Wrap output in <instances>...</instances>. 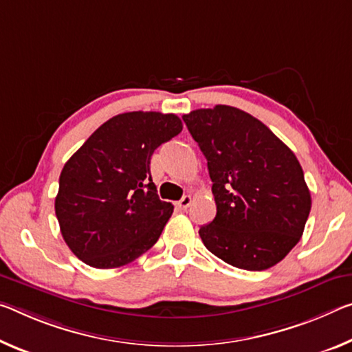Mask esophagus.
<instances>
[{"label": "esophagus", "instance_id": "obj_1", "mask_svg": "<svg viewBox=\"0 0 352 352\" xmlns=\"http://www.w3.org/2000/svg\"><path fill=\"white\" fill-rule=\"evenodd\" d=\"M191 202H192V197L191 196H183V199L180 200V202L177 204V206L180 210H186L189 205H191Z\"/></svg>", "mask_w": 352, "mask_h": 352}]
</instances>
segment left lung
I'll list each match as a JSON object with an SVG mask.
<instances>
[{"label": "left lung", "mask_w": 352, "mask_h": 352, "mask_svg": "<svg viewBox=\"0 0 352 352\" xmlns=\"http://www.w3.org/2000/svg\"><path fill=\"white\" fill-rule=\"evenodd\" d=\"M213 182L216 216L199 235L226 263L263 271L302 236L311 208L299 161L258 119L227 104L183 116Z\"/></svg>", "instance_id": "obj_1"}]
</instances>
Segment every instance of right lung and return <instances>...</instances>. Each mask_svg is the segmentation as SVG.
Returning <instances> with one entry per match:
<instances>
[{"instance_id":"1","label":"right lung","mask_w":352,"mask_h":352,"mask_svg":"<svg viewBox=\"0 0 352 352\" xmlns=\"http://www.w3.org/2000/svg\"><path fill=\"white\" fill-rule=\"evenodd\" d=\"M183 130L175 114L114 116L72 155L54 200L64 241L98 270L131 263L153 246L174 211L160 200L150 158Z\"/></svg>"}]
</instances>
